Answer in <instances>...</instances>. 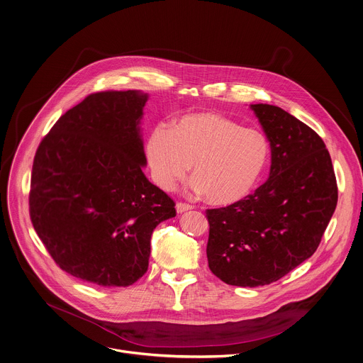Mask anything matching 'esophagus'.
Listing matches in <instances>:
<instances>
[{
    "instance_id": "esophagus-1",
    "label": "esophagus",
    "mask_w": 363,
    "mask_h": 363,
    "mask_svg": "<svg viewBox=\"0 0 363 363\" xmlns=\"http://www.w3.org/2000/svg\"><path fill=\"white\" fill-rule=\"evenodd\" d=\"M175 208H177V213H185L188 210H192L194 207L191 204H186V203H177Z\"/></svg>"
}]
</instances>
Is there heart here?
Instances as JSON below:
<instances>
[{
	"mask_svg": "<svg viewBox=\"0 0 363 363\" xmlns=\"http://www.w3.org/2000/svg\"><path fill=\"white\" fill-rule=\"evenodd\" d=\"M155 184L171 191L194 162L191 188L218 206L242 201L259 182L269 159L263 133L217 113L185 114L172 129L157 126L146 143Z\"/></svg>",
	"mask_w": 363,
	"mask_h": 363,
	"instance_id": "1",
	"label": "heart"
}]
</instances>
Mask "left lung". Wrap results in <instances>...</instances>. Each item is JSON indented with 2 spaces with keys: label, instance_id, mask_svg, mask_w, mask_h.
Instances as JSON below:
<instances>
[{
  "label": "left lung",
  "instance_id": "left-lung-1",
  "mask_svg": "<svg viewBox=\"0 0 363 363\" xmlns=\"http://www.w3.org/2000/svg\"><path fill=\"white\" fill-rule=\"evenodd\" d=\"M250 108L270 143L269 179L242 201L207 210L206 252L221 281L253 288L280 280L316 252L338 192L313 129L277 106Z\"/></svg>",
  "mask_w": 363,
  "mask_h": 363
}]
</instances>
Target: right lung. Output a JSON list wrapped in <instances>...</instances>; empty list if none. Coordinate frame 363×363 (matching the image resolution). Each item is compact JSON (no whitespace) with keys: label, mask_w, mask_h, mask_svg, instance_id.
Masks as SVG:
<instances>
[{"label":"right lung","mask_w":363,"mask_h":363,"mask_svg":"<svg viewBox=\"0 0 363 363\" xmlns=\"http://www.w3.org/2000/svg\"><path fill=\"white\" fill-rule=\"evenodd\" d=\"M149 94L101 91L67 111L36 152L30 218L55 263L101 286H128L149 267L153 230L175 203L143 174Z\"/></svg>","instance_id":"obj_1"}]
</instances>
